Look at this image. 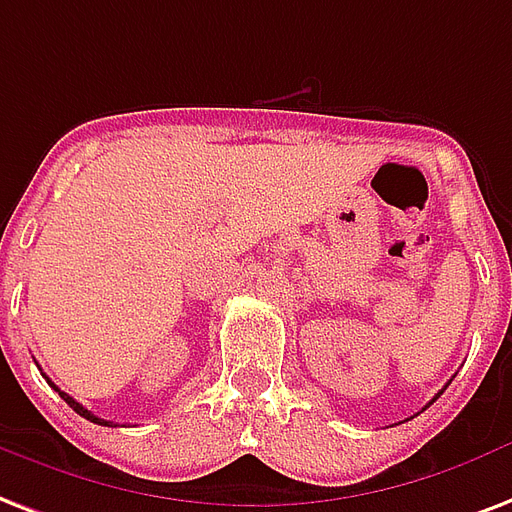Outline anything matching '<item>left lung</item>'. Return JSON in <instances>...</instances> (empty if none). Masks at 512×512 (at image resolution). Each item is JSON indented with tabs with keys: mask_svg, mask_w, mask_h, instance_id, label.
<instances>
[{
	"mask_svg": "<svg viewBox=\"0 0 512 512\" xmlns=\"http://www.w3.org/2000/svg\"><path fill=\"white\" fill-rule=\"evenodd\" d=\"M438 395H440V392H438ZM432 403H435V397H432Z\"/></svg>",
	"mask_w": 512,
	"mask_h": 512,
	"instance_id": "1",
	"label": "left lung"
}]
</instances>
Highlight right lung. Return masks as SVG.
<instances>
[{
    "label": "right lung",
    "mask_w": 512,
    "mask_h": 512,
    "mask_svg": "<svg viewBox=\"0 0 512 512\" xmlns=\"http://www.w3.org/2000/svg\"><path fill=\"white\" fill-rule=\"evenodd\" d=\"M48 384L53 386V389H56L58 395H61V400H66V405H69V408H72V411H77V413H80V416H83V419L93 421V424H101V427H117V424H112V421H107V419H99V416H93V413L88 411V408H83V405L77 403V400H74V397H69V395H66V392H61V389H58V386L53 384V381H50V378H48Z\"/></svg>",
    "instance_id": "obj_1"
}]
</instances>
